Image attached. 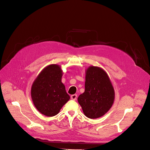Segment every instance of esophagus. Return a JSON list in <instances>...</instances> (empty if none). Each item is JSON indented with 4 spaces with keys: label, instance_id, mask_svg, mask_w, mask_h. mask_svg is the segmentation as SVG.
Returning a JSON list of instances; mask_svg holds the SVG:
<instances>
[{
    "label": "esophagus",
    "instance_id": "obj_1",
    "mask_svg": "<svg viewBox=\"0 0 150 150\" xmlns=\"http://www.w3.org/2000/svg\"><path fill=\"white\" fill-rule=\"evenodd\" d=\"M71 99H72V100H74V101H75V100H76V98H77V95H76V94L72 95H71Z\"/></svg>",
    "mask_w": 150,
    "mask_h": 150
}]
</instances>
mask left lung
Returning <instances> with one entry per match:
<instances>
[{
  "label": "left lung",
  "instance_id": "obj_1",
  "mask_svg": "<svg viewBox=\"0 0 150 150\" xmlns=\"http://www.w3.org/2000/svg\"><path fill=\"white\" fill-rule=\"evenodd\" d=\"M115 92L107 73L100 67L91 66L86 71L85 91L78 98L84 115L95 119L105 115L111 108Z\"/></svg>",
  "mask_w": 150,
  "mask_h": 150
}]
</instances>
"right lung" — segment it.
Listing matches in <instances>:
<instances>
[{"label": "right lung", "instance_id": "right-lung-1", "mask_svg": "<svg viewBox=\"0 0 150 150\" xmlns=\"http://www.w3.org/2000/svg\"><path fill=\"white\" fill-rule=\"evenodd\" d=\"M62 73L58 65L51 64L40 73L33 84V103L39 112L45 116L57 115L70 99L62 82Z\"/></svg>", "mask_w": 150, "mask_h": 150}]
</instances>
